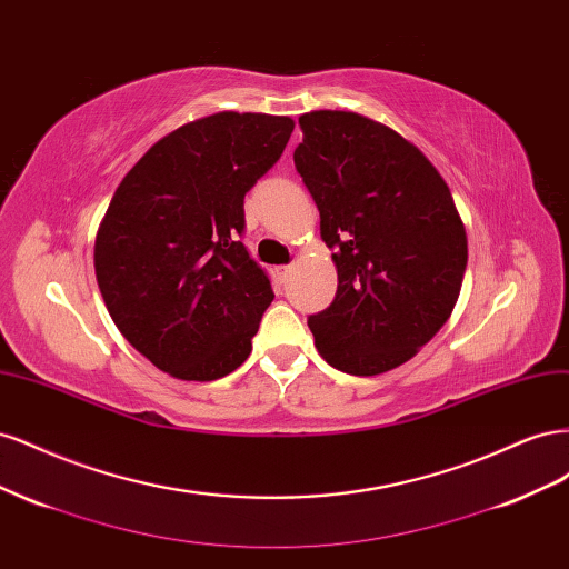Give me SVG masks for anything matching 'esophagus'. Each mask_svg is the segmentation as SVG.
<instances>
[{"instance_id": "obj_1", "label": "esophagus", "mask_w": 569, "mask_h": 569, "mask_svg": "<svg viewBox=\"0 0 569 569\" xmlns=\"http://www.w3.org/2000/svg\"><path fill=\"white\" fill-rule=\"evenodd\" d=\"M291 268H295V266H278V268H274V274H278V280H280V282H284V280L289 278V274H291Z\"/></svg>"}]
</instances>
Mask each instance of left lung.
<instances>
[{"label":"left lung","instance_id":"obj_1","mask_svg":"<svg viewBox=\"0 0 569 569\" xmlns=\"http://www.w3.org/2000/svg\"><path fill=\"white\" fill-rule=\"evenodd\" d=\"M299 126L295 166L337 266V295L308 327L332 368L387 372L453 311L468 266L462 220L449 184L399 132L351 111H311Z\"/></svg>","mask_w":569,"mask_h":569}]
</instances>
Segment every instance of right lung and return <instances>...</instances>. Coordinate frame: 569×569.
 <instances>
[{
  "mask_svg": "<svg viewBox=\"0 0 569 569\" xmlns=\"http://www.w3.org/2000/svg\"><path fill=\"white\" fill-rule=\"evenodd\" d=\"M287 116L222 111L170 132L118 184L94 242L97 284L159 370L211 382L244 363L268 272L242 244L244 197L278 163Z\"/></svg>",
  "mask_w": 569,
  "mask_h": 569,
  "instance_id": "right-lung-1",
  "label": "right lung"
}]
</instances>
